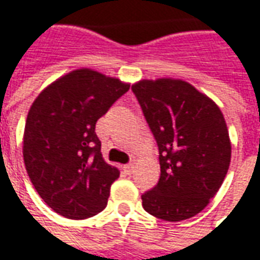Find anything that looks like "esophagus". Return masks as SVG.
I'll use <instances>...</instances> for the list:
<instances>
[{"label": "esophagus", "mask_w": 260, "mask_h": 260, "mask_svg": "<svg viewBox=\"0 0 260 260\" xmlns=\"http://www.w3.org/2000/svg\"><path fill=\"white\" fill-rule=\"evenodd\" d=\"M123 169L126 171L127 174H132V172H133V169H134V165H133V164H127V165H124V167H123Z\"/></svg>", "instance_id": "esophagus-1"}]
</instances>
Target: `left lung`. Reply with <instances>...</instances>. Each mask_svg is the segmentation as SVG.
Wrapping results in <instances>:
<instances>
[{"instance_id": "8db88e82", "label": "left lung", "mask_w": 260, "mask_h": 260, "mask_svg": "<svg viewBox=\"0 0 260 260\" xmlns=\"http://www.w3.org/2000/svg\"><path fill=\"white\" fill-rule=\"evenodd\" d=\"M134 95L159 151L161 176L145 192L143 207L165 221L200 213L221 187L231 161V141L221 110L189 82L143 80Z\"/></svg>"}]
</instances>
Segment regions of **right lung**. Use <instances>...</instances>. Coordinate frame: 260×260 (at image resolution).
<instances>
[{
  "label": "right lung",
  "instance_id": "1",
  "mask_svg": "<svg viewBox=\"0 0 260 260\" xmlns=\"http://www.w3.org/2000/svg\"><path fill=\"white\" fill-rule=\"evenodd\" d=\"M128 88L117 78L80 68L45 88L30 106L25 167L39 196L62 217L85 220L106 207L120 172L102 158L95 124Z\"/></svg>",
  "mask_w": 260,
  "mask_h": 260
}]
</instances>
